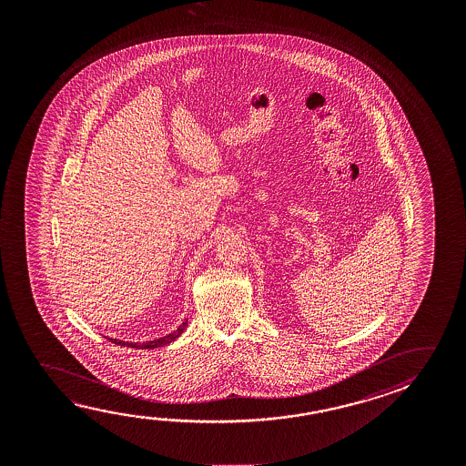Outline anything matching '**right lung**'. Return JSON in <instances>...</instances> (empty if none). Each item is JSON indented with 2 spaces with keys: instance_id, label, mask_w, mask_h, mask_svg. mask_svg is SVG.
<instances>
[{
  "instance_id": "add662e5",
  "label": "right lung",
  "mask_w": 466,
  "mask_h": 466,
  "mask_svg": "<svg viewBox=\"0 0 466 466\" xmlns=\"http://www.w3.org/2000/svg\"><path fill=\"white\" fill-rule=\"evenodd\" d=\"M188 327V319L178 327V329L174 331V333H170L167 336H162L159 339H153V341H146V343H128V341H120V339H112V338H108L112 343L118 344V346H128V348H137V350H156V348H160V346H166V344L172 343V341H176L178 336L184 333L185 329Z\"/></svg>"
}]
</instances>
